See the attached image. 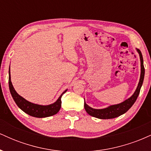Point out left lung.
Listing matches in <instances>:
<instances>
[{"instance_id":"1","label":"left lung","mask_w":151,"mask_h":151,"mask_svg":"<svg viewBox=\"0 0 151 151\" xmlns=\"http://www.w3.org/2000/svg\"><path fill=\"white\" fill-rule=\"evenodd\" d=\"M138 54L140 55V59H141V77H140V81L138 83V87L135 91L134 93L131 96L129 99H126L122 103L119 104L112 105L110 106L107 107L106 109H92L84 101V109L89 114L90 116H92L93 117L98 118L101 119H114V118L118 117L122 114H125L129 109L131 108L136 101L138 95H139L140 90H141V86L143 84V79H144L145 75V68L143 66V59L142 56L141 52L140 50L137 49Z\"/></svg>"}]
</instances>
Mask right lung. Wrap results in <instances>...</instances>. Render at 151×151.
Segmentation results:
<instances>
[{
    "label": "right lung",
    "instance_id": "1",
    "mask_svg": "<svg viewBox=\"0 0 151 151\" xmlns=\"http://www.w3.org/2000/svg\"><path fill=\"white\" fill-rule=\"evenodd\" d=\"M8 81H9V89L10 93H11L12 97L14 99L15 104H16L19 108L23 111L25 113L27 114L28 115L34 117L45 118L51 116L56 114L59 111H60V108H61L62 96L67 91V90L64 91V92L61 94V96H60L58 99L57 100V101L55 102L52 104H50L47 106L37 105L31 103V102L27 101V100H25V99L22 98V96H20V95L15 91L14 87H13V84H12L11 79H10V70Z\"/></svg>",
    "mask_w": 151,
    "mask_h": 151
}]
</instances>
